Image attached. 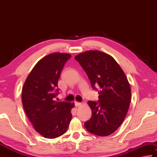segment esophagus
<instances>
[{"label": "esophagus", "mask_w": 157, "mask_h": 157, "mask_svg": "<svg viewBox=\"0 0 157 157\" xmlns=\"http://www.w3.org/2000/svg\"><path fill=\"white\" fill-rule=\"evenodd\" d=\"M81 103L78 102V101H75V106H81Z\"/></svg>", "instance_id": "esophagus-1"}]
</instances>
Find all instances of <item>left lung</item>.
Masks as SVG:
<instances>
[{"instance_id": "left-lung-1", "label": "left lung", "mask_w": 157, "mask_h": 157, "mask_svg": "<svg viewBox=\"0 0 157 157\" xmlns=\"http://www.w3.org/2000/svg\"><path fill=\"white\" fill-rule=\"evenodd\" d=\"M88 75L92 88L98 90L97 101H89L92 116L85 122L90 133L107 136L124 121L131 102V88L124 71L115 59L99 51H88L74 58Z\"/></svg>"}]
</instances>
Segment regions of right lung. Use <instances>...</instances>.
<instances>
[{"instance_id":"right-lung-1","label":"right lung","mask_w":157,"mask_h":157,"mask_svg":"<svg viewBox=\"0 0 157 157\" xmlns=\"http://www.w3.org/2000/svg\"><path fill=\"white\" fill-rule=\"evenodd\" d=\"M71 55L48 54L36 64L22 89V103L28 119L43 137L56 138L68 129L74 103L57 101L58 81Z\"/></svg>"}]
</instances>
